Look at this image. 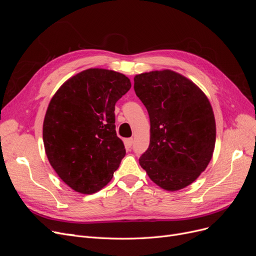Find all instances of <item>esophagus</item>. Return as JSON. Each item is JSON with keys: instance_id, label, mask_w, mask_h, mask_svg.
Instances as JSON below:
<instances>
[{"instance_id": "esophagus-1", "label": "esophagus", "mask_w": 256, "mask_h": 256, "mask_svg": "<svg viewBox=\"0 0 256 256\" xmlns=\"http://www.w3.org/2000/svg\"><path fill=\"white\" fill-rule=\"evenodd\" d=\"M125 144H126L127 148H131V146H132V144H134V138H126Z\"/></svg>"}]
</instances>
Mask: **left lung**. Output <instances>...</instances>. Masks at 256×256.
I'll use <instances>...</instances> for the list:
<instances>
[{
    "label": "left lung",
    "instance_id": "1",
    "mask_svg": "<svg viewBox=\"0 0 256 256\" xmlns=\"http://www.w3.org/2000/svg\"><path fill=\"white\" fill-rule=\"evenodd\" d=\"M134 92L150 120V146L138 164L166 191L196 180L212 158L216 120L198 85L171 69L136 74Z\"/></svg>",
    "mask_w": 256,
    "mask_h": 256
}]
</instances>
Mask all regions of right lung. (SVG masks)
Returning <instances> with one entry per match:
<instances>
[{"label": "right lung", "instance_id": "add662e5", "mask_svg": "<svg viewBox=\"0 0 256 256\" xmlns=\"http://www.w3.org/2000/svg\"><path fill=\"white\" fill-rule=\"evenodd\" d=\"M129 78L104 68L72 76L51 98L42 125L47 158L68 187L92 194L110 182L126 150L115 131V104Z\"/></svg>", "mask_w": 256, "mask_h": 256}]
</instances>
